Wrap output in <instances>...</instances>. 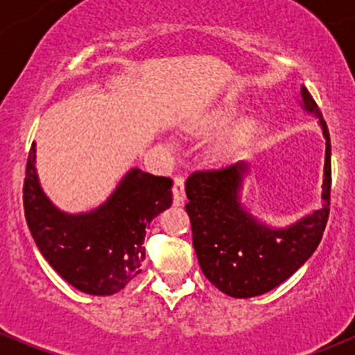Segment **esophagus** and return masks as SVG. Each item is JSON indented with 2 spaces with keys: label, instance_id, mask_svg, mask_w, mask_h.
Listing matches in <instances>:
<instances>
[{
  "label": "esophagus",
  "instance_id": "1",
  "mask_svg": "<svg viewBox=\"0 0 355 355\" xmlns=\"http://www.w3.org/2000/svg\"><path fill=\"white\" fill-rule=\"evenodd\" d=\"M171 191H173V202L175 204H184V200H185V185H184V178H182L180 175H177V177L173 178V187H171Z\"/></svg>",
  "mask_w": 355,
  "mask_h": 355
}]
</instances>
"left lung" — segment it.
Returning a JSON list of instances; mask_svg holds the SVG:
<instances>
[{"label": "left lung", "mask_w": 355, "mask_h": 355, "mask_svg": "<svg viewBox=\"0 0 355 355\" xmlns=\"http://www.w3.org/2000/svg\"><path fill=\"white\" fill-rule=\"evenodd\" d=\"M302 108L320 118L327 139L321 207L285 228L264 225L241 202L245 161L196 171L185 182L192 244L204 277L235 299L263 295L292 277L316 250L330 214L331 144L327 121L306 87Z\"/></svg>", "instance_id": "1"}]
</instances>
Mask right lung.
<instances>
[{
    "label": "right lung",
    "instance_id": "add662e5",
    "mask_svg": "<svg viewBox=\"0 0 355 355\" xmlns=\"http://www.w3.org/2000/svg\"><path fill=\"white\" fill-rule=\"evenodd\" d=\"M171 178L132 168L99 207L63 213L42 192L32 142L24 180L25 220L35 245L63 280L91 295H113L141 273L146 228L171 206Z\"/></svg>",
    "mask_w": 355,
    "mask_h": 355
}]
</instances>
